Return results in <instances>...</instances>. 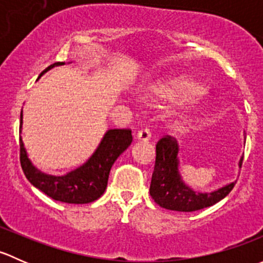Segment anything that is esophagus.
Returning a JSON list of instances; mask_svg holds the SVG:
<instances>
[{
	"instance_id": "esophagus-1",
	"label": "esophagus",
	"mask_w": 263,
	"mask_h": 263,
	"mask_svg": "<svg viewBox=\"0 0 263 263\" xmlns=\"http://www.w3.org/2000/svg\"><path fill=\"white\" fill-rule=\"evenodd\" d=\"M151 137V132L148 128H141L137 132V140L140 141H148Z\"/></svg>"
}]
</instances>
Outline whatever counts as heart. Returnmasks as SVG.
I'll return each instance as SVG.
<instances>
[{
    "label": "heart",
    "instance_id": "1",
    "mask_svg": "<svg viewBox=\"0 0 263 263\" xmlns=\"http://www.w3.org/2000/svg\"><path fill=\"white\" fill-rule=\"evenodd\" d=\"M205 89L200 82L192 80L187 76H178V78L169 79L159 85L155 89V94L160 99L165 100H193L190 102V105L183 110L182 118L197 116L205 110V105L198 102L196 98L203 94Z\"/></svg>",
    "mask_w": 263,
    "mask_h": 263
}]
</instances>
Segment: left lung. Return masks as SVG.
Returning <instances> with one entry per match:
<instances>
[{
    "label": "left lung",
    "instance_id": "left-lung-1",
    "mask_svg": "<svg viewBox=\"0 0 263 263\" xmlns=\"http://www.w3.org/2000/svg\"><path fill=\"white\" fill-rule=\"evenodd\" d=\"M243 159L239 165L242 166ZM235 183L225 185L211 193H198L183 183L178 172V144L169 135L163 136L156 144V158L150 196L159 206L168 210L192 213L210 208L229 195Z\"/></svg>",
    "mask_w": 263,
    "mask_h": 263
}]
</instances>
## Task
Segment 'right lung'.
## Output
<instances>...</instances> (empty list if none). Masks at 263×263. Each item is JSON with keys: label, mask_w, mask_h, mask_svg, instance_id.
I'll return each mask as SVG.
<instances>
[{"label": "right lung", "mask_w": 263, "mask_h": 263, "mask_svg": "<svg viewBox=\"0 0 263 263\" xmlns=\"http://www.w3.org/2000/svg\"><path fill=\"white\" fill-rule=\"evenodd\" d=\"M60 65L65 63H53L42 72V75L54 66ZM21 123L23 112L20 115V131ZM131 142L132 135L129 128L109 129L103 137L97 151L84 165L63 177H54L42 173L34 168L28 159L23 140L20 137L21 168L28 181L53 200L66 203H89L98 200L104 193L110 168L117 158L131 145Z\"/></svg>", "instance_id": "obj_1"}]
</instances>
